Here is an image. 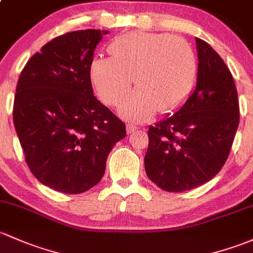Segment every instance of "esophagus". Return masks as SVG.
I'll use <instances>...</instances> for the list:
<instances>
[{"instance_id": "obj_1", "label": "esophagus", "mask_w": 253, "mask_h": 253, "mask_svg": "<svg viewBox=\"0 0 253 253\" xmlns=\"http://www.w3.org/2000/svg\"><path fill=\"white\" fill-rule=\"evenodd\" d=\"M137 126H132V124H126V132L127 134H132L134 131H136Z\"/></svg>"}]
</instances>
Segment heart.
Here are the masks:
<instances>
[{
  "label": "heart",
  "instance_id": "obj_1",
  "mask_svg": "<svg viewBox=\"0 0 253 253\" xmlns=\"http://www.w3.org/2000/svg\"><path fill=\"white\" fill-rule=\"evenodd\" d=\"M111 58H95L90 78L100 99L116 106L131 85L136 89L119 106L122 117L143 122L158 110H177L188 99L198 73V60L186 41L169 34L130 32L108 45Z\"/></svg>",
  "mask_w": 253,
  "mask_h": 253
}]
</instances>
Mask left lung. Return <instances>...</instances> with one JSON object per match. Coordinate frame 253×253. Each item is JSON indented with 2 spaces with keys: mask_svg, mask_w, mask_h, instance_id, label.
<instances>
[{
  "mask_svg": "<svg viewBox=\"0 0 253 253\" xmlns=\"http://www.w3.org/2000/svg\"><path fill=\"white\" fill-rule=\"evenodd\" d=\"M197 85L183 105L148 129L145 170L167 192H183L214 177L229 156L239 126L234 80L210 44L195 39Z\"/></svg>",
  "mask_w": 253,
  "mask_h": 253,
  "instance_id": "1",
  "label": "left lung"
}]
</instances>
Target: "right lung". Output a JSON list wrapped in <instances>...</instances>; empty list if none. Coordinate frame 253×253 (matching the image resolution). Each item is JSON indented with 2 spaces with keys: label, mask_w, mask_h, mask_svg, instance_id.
<instances>
[{
  "label": "right lung",
  "mask_w": 253,
  "mask_h": 253,
  "mask_svg": "<svg viewBox=\"0 0 253 253\" xmlns=\"http://www.w3.org/2000/svg\"><path fill=\"white\" fill-rule=\"evenodd\" d=\"M108 31L67 32L41 48L19 77L15 131L30 170L41 183L66 194L99 183L126 124L94 96L90 64Z\"/></svg>",
  "instance_id": "add662e5"
}]
</instances>
